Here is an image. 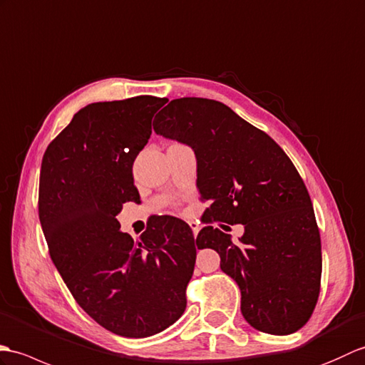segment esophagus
<instances>
[{
	"label": "esophagus",
	"instance_id": "esophagus-1",
	"mask_svg": "<svg viewBox=\"0 0 365 365\" xmlns=\"http://www.w3.org/2000/svg\"><path fill=\"white\" fill-rule=\"evenodd\" d=\"M189 225H190V228H192V231H193V236H197L198 231H200V225H198L197 222H190Z\"/></svg>",
	"mask_w": 365,
	"mask_h": 365
}]
</instances>
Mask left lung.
I'll list each match as a JSON object with an SVG mask.
<instances>
[{
    "instance_id": "1",
    "label": "left lung",
    "mask_w": 365,
    "mask_h": 365,
    "mask_svg": "<svg viewBox=\"0 0 365 365\" xmlns=\"http://www.w3.org/2000/svg\"><path fill=\"white\" fill-rule=\"evenodd\" d=\"M156 117L158 134L195 151L200 198L210 201L203 222L245 226L240 244L214 226L197 237L198 247L220 255V269L239 284L245 320L277 336L303 328L320 294L322 244L292 160L220 101L178 98Z\"/></svg>"
}]
</instances>
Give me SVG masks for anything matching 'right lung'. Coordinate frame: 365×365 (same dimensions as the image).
<instances>
[{
  "mask_svg": "<svg viewBox=\"0 0 365 365\" xmlns=\"http://www.w3.org/2000/svg\"><path fill=\"white\" fill-rule=\"evenodd\" d=\"M165 98L92 103L48 145L38 218L50 256L76 303L108 331L148 337L181 317L197 245L190 226L159 215L135 240L120 231L126 201L140 203L133 164Z\"/></svg>",
  "mask_w": 365,
  "mask_h": 365,
  "instance_id": "obj_1",
  "label": "right lung"
}]
</instances>
